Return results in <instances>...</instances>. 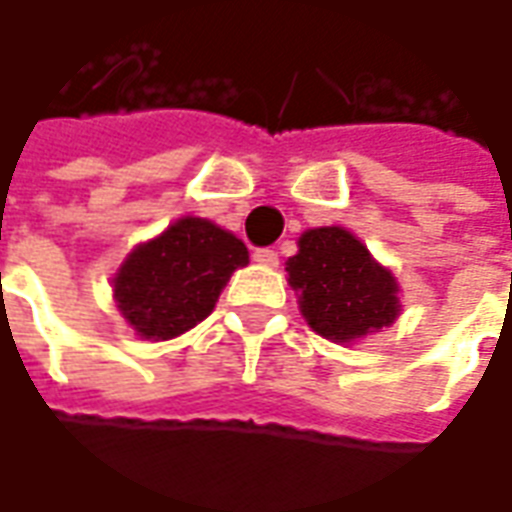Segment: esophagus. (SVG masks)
<instances>
[{
    "instance_id": "esophagus-1",
    "label": "esophagus",
    "mask_w": 512,
    "mask_h": 512,
    "mask_svg": "<svg viewBox=\"0 0 512 512\" xmlns=\"http://www.w3.org/2000/svg\"><path fill=\"white\" fill-rule=\"evenodd\" d=\"M255 263H260V266H269V269H274L277 263H280V255L274 252V249H255Z\"/></svg>"
}]
</instances>
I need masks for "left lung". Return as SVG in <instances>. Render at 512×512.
Returning <instances> with one entry per match:
<instances>
[{
    "label": "left lung",
    "mask_w": 512,
    "mask_h": 512,
    "mask_svg": "<svg viewBox=\"0 0 512 512\" xmlns=\"http://www.w3.org/2000/svg\"><path fill=\"white\" fill-rule=\"evenodd\" d=\"M305 322L325 339L353 342L389 328L401 314L398 283L367 246L342 227L308 229L285 263Z\"/></svg>",
    "instance_id": "1"
}]
</instances>
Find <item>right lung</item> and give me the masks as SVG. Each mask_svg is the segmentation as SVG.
<instances>
[{
  "mask_svg": "<svg viewBox=\"0 0 512 512\" xmlns=\"http://www.w3.org/2000/svg\"><path fill=\"white\" fill-rule=\"evenodd\" d=\"M246 263L249 252L232 232L187 215L125 257L114 300L137 336L165 342L207 319L232 271Z\"/></svg>",
  "mask_w": 512,
  "mask_h": 512,
  "instance_id": "add662e5",
  "label": "right lung"
}]
</instances>
